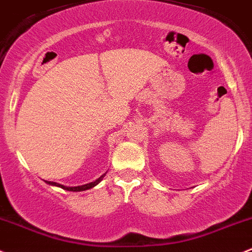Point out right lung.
<instances>
[{
  "instance_id": "add662e5",
  "label": "right lung",
  "mask_w": 252,
  "mask_h": 252,
  "mask_svg": "<svg viewBox=\"0 0 252 252\" xmlns=\"http://www.w3.org/2000/svg\"><path fill=\"white\" fill-rule=\"evenodd\" d=\"M104 176L105 175H103L101 177H99V178L96 179V181L92 182V183H88V184H85V185H80V187H64V185H62V184L55 183V182H48V181H46V183L50 184V185H55V187H60V188H62V189L68 190V191H84V190L91 189V188L95 187V185L98 184L99 182H100L101 179L104 178Z\"/></svg>"
}]
</instances>
